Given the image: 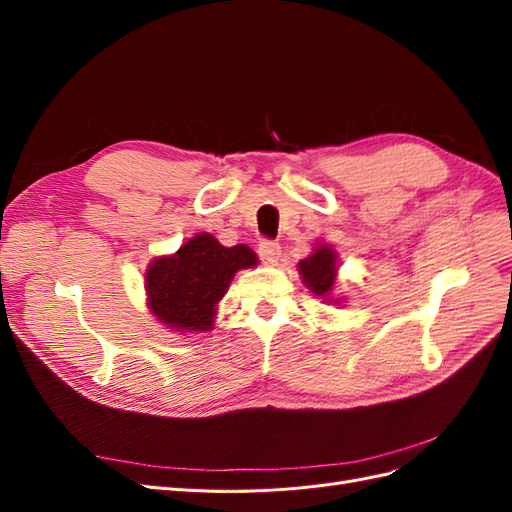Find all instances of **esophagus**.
<instances>
[{"label":"esophagus","instance_id":"34e87169","mask_svg":"<svg viewBox=\"0 0 512 512\" xmlns=\"http://www.w3.org/2000/svg\"><path fill=\"white\" fill-rule=\"evenodd\" d=\"M282 254V247L277 241H271V239H262L258 243V256L262 262H267V265H273V262H277V258H280Z\"/></svg>","mask_w":512,"mask_h":512}]
</instances>
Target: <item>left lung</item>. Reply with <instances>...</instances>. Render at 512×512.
Segmentation results:
<instances>
[{"label":"left lung","instance_id":"left-lung-1","mask_svg":"<svg viewBox=\"0 0 512 512\" xmlns=\"http://www.w3.org/2000/svg\"><path fill=\"white\" fill-rule=\"evenodd\" d=\"M299 271L303 275L305 286L314 294H329L335 284V252L331 247L322 245L318 250L299 262Z\"/></svg>","mask_w":512,"mask_h":512}]
</instances>
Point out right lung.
Returning a JSON list of instances; mask_svg holds the SVG:
<instances>
[{"label":"right lung","mask_w":512,"mask_h":512,"mask_svg":"<svg viewBox=\"0 0 512 512\" xmlns=\"http://www.w3.org/2000/svg\"><path fill=\"white\" fill-rule=\"evenodd\" d=\"M256 262L247 245L224 247L200 232L181 245L175 256L151 262L145 275L151 312L181 333L209 331L215 305L226 294L232 275Z\"/></svg>","instance_id":"right-lung-1"}]
</instances>
